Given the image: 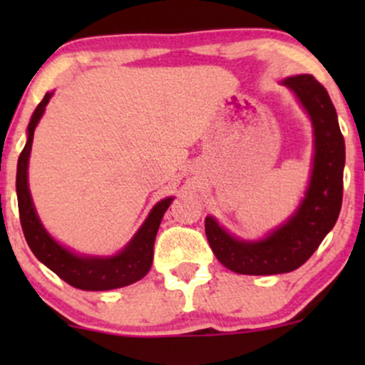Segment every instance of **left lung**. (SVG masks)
Returning <instances> with one entry per match:
<instances>
[{
  "label": "left lung",
  "instance_id": "8db88e82",
  "mask_svg": "<svg viewBox=\"0 0 365 365\" xmlns=\"http://www.w3.org/2000/svg\"><path fill=\"white\" fill-rule=\"evenodd\" d=\"M282 83L311 118V180L295 212L261 240H240L215 217H206V237L216 259L238 274H282L300 267L333 230L341 209L345 140L328 91L309 73L288 77Z\"/></svg>",
  "mask_w": 365,
  "mask_h": 365
}]
</instances>
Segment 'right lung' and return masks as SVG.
I'll return each instance as SVG.
<instances>
[{"mask_svg":"<svg viewBox=\"0 0 365 365\" xmlns=\"http://www.w3.org/2000/svg\"><path fill=\"white\" fill-rule=\"evenodd\" d=\"M51 96L53 92H46L44 99L37 104L36 111L32 113V118L27 127V142H25V148L19 158V165H16V199H19L20 223H22L25 240L44 266H48L53 273L60 276L63 282L75 288H81V290H115V288L139 282L149 273L150 266H153L154 240H156L158 228L166 209L173 202V197L159 200L156 206L150 209L149 216L145 217L132 240L115 255H108V257L106 255H82L54 240L37 216L31 190H29L27 177L34 130L39 120L43 118Z\"/></svg>","mask_w":365,"mask_h":365,"instance_id":"right-lung-1","label":"right lung"}]
</instances>
